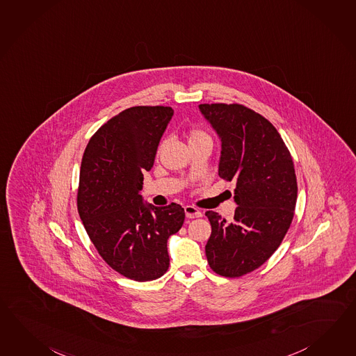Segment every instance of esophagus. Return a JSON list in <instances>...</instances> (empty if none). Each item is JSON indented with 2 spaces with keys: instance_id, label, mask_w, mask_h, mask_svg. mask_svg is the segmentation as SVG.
<instances>
[{
  "instance_id": "34e87169",
  "label": "esophagus",
  "mask_w": 356,
  "mask_h": 356,
  "mask_svg": "<svg viewBox=\"0 0 356 356\" xmlns=\"http://www.w3.org/2000/svg\"><path fill=\"white\" fill-rule=\"evenodd\" d=\"M184 213H186V216H187V218H190V219L202 216L199 209H196L195 207H191V205H187V207H184Z\"/></svg>"
}]
</instances>
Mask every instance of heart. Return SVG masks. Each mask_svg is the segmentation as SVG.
Segmentation results:
<instances>
[{
    "mask_svg": "<svg viewBox=\"0 0 356 356\" xmlns=\"http://www.w3.org/2000/svg\"><path fill=\"white\" fill-rule=\"evenodd\" d=\"M204 138H210V136L207 132L197 129V128H193L191 129L188 134H187V140H188V145L193 143V142L200 141V140H204Z\"/></svg>",
    "mask_w": 356,
    "mask_h": 356,
    "instance_id": "obj_1",
    "label": "heart"
}]
</instances>
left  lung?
<instances>
[{
  "label": "left lung",
  "instance_id": "obj_1",
  "mask_svg": "<svg viewBox=\"0 0 356 356\" xmlns=\"http://www.w3.org/2000/svg\"><path fill=\"white\" fill-rule=\"evenodd\" d=\"M200 111L222 142L219 177L236 183L231 222L207 211L211 234L205 246L215 273L236 278L264 264L280 248L293 219L298 182L278 131L264 116L238 104H201Z\"/></svg>",
  "mask_w": 356,
  "mask_h": 356
}]
</instances>
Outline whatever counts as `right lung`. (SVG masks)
<instances>
[{
  "instance_id": "right-lung-1",
  "label": "right lung",
  "mask_w": 356,
  "mask_h": 356,
  "mask_svg": "<svg viewBox=\"0 0 356 356\" xmlns=\"http://www.w3.org/2000/svg\"><path fill=\"white\" fill-rule=\"evenodd\" d=\"M173 114L169 106L127 108L92 136L83 154L76 200L83 225L101 257L133 281L164 275L168 238L184 222L181 205L154 207L140 195Z\"/></svg>"
}]
</instances>
